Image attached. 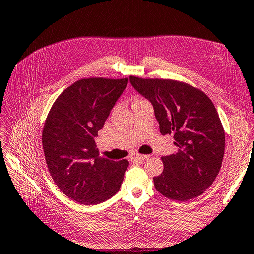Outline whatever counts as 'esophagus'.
Wrapping results in <instances>:
<instances>
[{"mask_svg": "<svg viewBox=\"0 0 254 254\" xmlns=\"http://www.w3.org/2000/svg\"><path fill=\"white\" fill-rule=\"evenodd\" d=\"M134 159H139V160H146L149 158V155H136L133 157Z\"/></svg>", "mask_w": 254, "mask_h": 254, "instance_id": "obj_1", "label": "esophagus"}]
</instances>
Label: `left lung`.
<instances>
[{"mask_svg": "<svg viewBox=\"0 0 254 254\" xmlns=\"http://www.w3.org/2000/svg\"><path fill=\"white\" fill-rule=\"evenodd\" d=\"M154 107L163 135L172 134L178 152L163 156L156 190L175 201L201 195L216 179L225 153V131L214 104L202 90L174 79L130 76Z\"/></svg>", "mask_w": 254, "mask_h": 254, "instance_id": "1", "label": "left lung"}]
</instances>
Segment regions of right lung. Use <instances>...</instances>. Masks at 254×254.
<instances>
[{
	"mask_svg": "<svg viewBox=\"0 0 254 254\" xmlns=\"http://www.w3.org/2000/svg\"><path fill=\"white\" fill-rule=\"evenodd\" d=\"M127 78H83L51 107L42 131L46 163L59 189L84 205L107 201L119 191L128 161L99 156L95 137L127 85Z\"/></svg>",
	"mask_w": 254,
	"mask_h": 254,
	"instance_id": "1",
	"label": "right lung"
}]
</instances>
